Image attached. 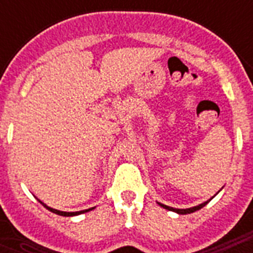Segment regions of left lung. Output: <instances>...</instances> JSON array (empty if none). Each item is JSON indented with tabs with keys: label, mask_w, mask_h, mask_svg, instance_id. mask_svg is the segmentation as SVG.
I'll return each instance as SVG.
<instances>
[{
	"label": "left lung",
	"mask_w": 253,
	"mask_h": 253,
	"mask_svg": "<svg viewBox=\"0 0 253 253\" xmlns=\"http://www.w3.org/2000/svg\"><path fill=\"white\" fill-rule=\"evenodd\" d=\"M209 201L208 202H204V204H201V205H198V206H194V208H190V209H173V208H169V206H167V205H163V204H159V205H160L162 208L169 210V211H174V212H177V214H190V212H194V211H197V210H200V209L204 208L205 205L209 204Z\"/></svg>",
	"instance_id": "1"
}]
</instances>
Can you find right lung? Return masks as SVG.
Returning <instances> with one entry per match:
<instances>
[{"label":"right lung","instance_id":"right-lung-1","mask_svg":"<svg viewBox=\"0 0 253 253\" xmlns=\"http://www.w3.org/2000/svg\"><path fill=\"white\" fill-rule=\"evenodd\" d=\"M43 206H44L45 209H48L49 211L55 212V214H57V215H63V216H72V215H79V214H83V212H87L90 211V210H93V209H87V210H83V211H75V212H67V211H60V210H56V209H52V208H48L47 205H44L42 201H39Z\"/></svg>","mask_w":253,"mask_h":253}]
</instances>
